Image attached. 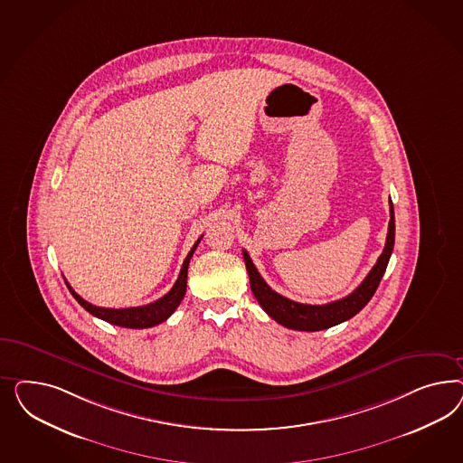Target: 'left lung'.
<instances>
[{
    "label": "left lung",
    "instance_id": "1",
    "mask_svg": "<svg viewBox=\"0 0 463 463\" xmlns=\"http://www.w3.org/2000/svg\"><path fill=\"white\" fill-rule=\"evenodd\" d=\"M389 203H391L389 232H387L385 248L380 254L375 267L370 269V273L366 275V279L360 283V287L356 290H353L345 298H339V300L324 304V306L300 304V302H294L283 295L277 294L275 290H271L268 287L267 281L263 280V277L258 273V269L252 265L250 254L242 251L246 269L250 275L252 294L268 316L281 326H285L288 329H295V331H323V329L333 327L336 324L345 323L353 316H356L375 294L380 280L385 273V268L389 265L391 254H392L393 241H395V219H393L392 200Z\"/></svg>",
    "mask_w": 463,
    "mask_h": 463
}]
</instances>
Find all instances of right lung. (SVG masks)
<instances>
[{
	"label": "right lung",
	"instance_id": "obj_1",
	"mask_svg": "<svg viewBox=\"0 0 463 463\" xmlns=\"http://www.w3.org/2000/svg\"><path fill=\"white\" fill-rule=\"evenodd\" d=\"M200 239L196 241L195 244H194V248L186 254V258H184V261H183L182 269H180V275H178V280L175 281L173 288H171L165 297L157 298V300L147 304V306L128 308L97 307V306L86 302L83 297H80V295L76 294V292L71 288V285L66 281V279H64V281H66V285H68V288H70L72 297L78 300V304H80L81 307L86 308L90 314H93L95 317L103 319V321L113 324V326L128 327V329L153 327V326H157V324L165 323L169 316L176 310V307L180 306V302H182L183 297H184V292H186L188 265H190V260H192V256H194V252H195Z\"/></svg>",
	"mask_w": 463,
	"mask_h": 463
}]
</instances>
